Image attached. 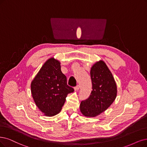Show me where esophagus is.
Segmentation results:
<instances>
[{
	"label": "esophagus",
	"mask_w": 147,
	"mask_h": 147,
	"mask_svg": "<svg viewBox=\"0 0 147 147\" xmlns=\"http://www.w3.org/2000/svg\"><path fill=\"white\" fill-rule=\"evenodd\" d=\"M79 88H80V85H78L76 86H75V87H74V90L75 91H78Z\"/></svg>",
	"instance_id": "1"
}]
</instances>
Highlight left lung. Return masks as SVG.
<instances>
[{
  "instance_id": "1",
  "label": "left lung",
  "mask_w": 147,
  "mask_h": 147,
  "mask_svg": "<svg viewBox=\"0 0 147 147\" xmlns=\"http://www.w3.org/2000/svg\"><path fill=\"white\" fill-rule=\"evenodd\" d=\"M92 89L88 98L82 101L80 111L87 117H95L107 110L116 98V81L105 62L100 60L91 68Z\"/></svg>"
}]
</instances>
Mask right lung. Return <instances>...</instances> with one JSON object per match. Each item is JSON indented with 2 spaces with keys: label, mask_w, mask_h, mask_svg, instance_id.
Wrapping results in <instances>:
<instances>
[{
  "label": "right lung",
  "mask_w": 147,
  "mask_h": 147,
  "mask_svg": "<svg viewBox=\"0 0 147 147\" xmlns=\"http://www.w3.org/2000/svg\"><path fill=\"white\" fill-rule=\"evenodd\" d=\"M73 91L61 71V62L53 57L43 63L31 83V93L36 105L49 117L60 113L67 95Z\"/></svg>",
  "instance_id": "1"
}]
</instances>
